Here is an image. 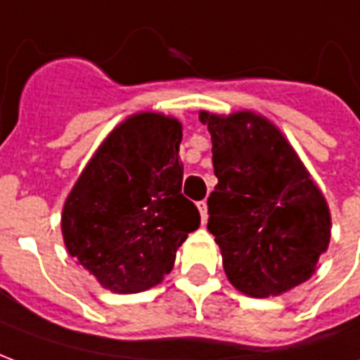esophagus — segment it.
I'll return each instance as SVG.
<instances>
[{
	"label": "esophagus",
	"mask_w": 360,
	"mask_h": 360,
	"mask_svg": "<svg viewBox=\"0 0 360 360\" xmlns=\"http://www.w3.org/2000/svg\"><path fill=\"white\" fill-rule=\"evenodd\" d=\"M196 208L200 212V221H202V226L206 224V219H208V212H206V202L200 200V202H196Z\"/></svg>",
	"instance_id": "obj_1"
}]
</instances>
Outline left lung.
Masks as SVG:
<instances>
[{
    "mask_svg": "<svg viewBox=\"0 0 360 360\" xmlns=\"http://www.w3.org/2000/svg\"><path fill=\"white\" fill-rule=\"evenodd\" d=\"M212 136L218 185L208 198L229 283L247 297H278L316 271L332 216L285 134L250 110L200 111Z\"/></svg>",
    "mask_w": 360,
    "mask_h": 360,
    "instance_id": "8db88e82",
    "label": "left lung"
}]
</instances>
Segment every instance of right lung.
Segmentation results:
<instances>
[{
  "label": "right lung",
  "instance_id": "obj_1",
  "mask_svg": "<svg viewBox=\"0 0 360 360\" xmlns=\"http://www.w3.org/2000/svg\"><path fill=\"white\" fill-rule=\"evenodd\" d=\"M177 117L139 111L111 131L67 195L61 233L67 252L113 293L162 283L177 249L200 226L181 195Z\"/></svg>",
  "mask_w": 360,
  "mask_h": 360
}]
</instances>
